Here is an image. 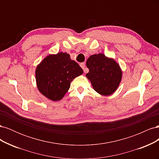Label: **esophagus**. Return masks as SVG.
I'll return each instance as SVG.
<instances>
[{
	"mask_svg": "<svg viewBox=\"0 0 159 159\" xmlns=\"http://www.w3.org/2000/svg\"><path fill=\"white\" fill-rule=\"evenodd\" d=\"M80 65V66L81 67V68H83V69H84V73H87V72H88V70H86V69H85V64H84V63H81Z\"/></svg>",
	"mask_w": 159,
	"mask_h": 159,
	"instance_id": "obj_1",
	"label": "esophagus"
}]
</instances>
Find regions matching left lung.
Instances as JSON below:
<instances>
[{"mask_svg": "<svg viewBox=\"0 0 159 159\" xmlns=\"http://www.w3.org/2000/svg\"><path fill=\"white\" fill-rule=\"evenodd\" d=\"M86 66L89 69L86 77L98 93L109 95L117 89L122 72L116 61L103 54H94L88 59Z\"/></svg>", "mask_w": 159, "mask_h": 159, "instance_id": "8db88e82", "label": "left lung"}]
</instances>
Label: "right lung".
Masks as SVG:
<instances>
[{"mask_svg": "<svg viewBox=\"0 0 159 159\" xmlns=\"http://www.w3.org/2000/svg\"><path fill=\"white\" fill-rule=\"evenodd\" d=\"M83 72L82 68L71 60L67 53L50 55L36 70L38 88L47 98L59 101L70 89L71 81Z\"/></svg>", "mask_w": 159, "mask_h": 159, "instance_id": "add662e5", "label": "right lung"}]
</instances>
